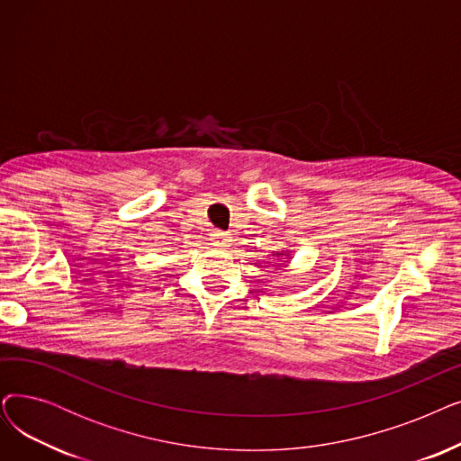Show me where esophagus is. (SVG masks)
<instances>
[{
	"label": "esophagus",
	"mask_w": 461,
	"mask_h": 461,
	"mask_svg": "<svg viewBox=\"0 0 461 461\" xmlns=\"http://www.w3.org/2000/svg\"><path fill=\"white\" fill-rule=\"evenodd\" d=\"M230 241H231V239H230L226 233H222V231H212V233H211V243H212L216 249L228 247Z\"/></svg>",
	"instance_id": "obj_1"
}]
</instances>
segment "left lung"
Segmentation results:
<instances>
[{
  "label": "left lung",
  "mask_w": 461,
  "mask_h": 461,
  "mask_svg": "<svg viewBox=\"0 0 461 461\" xmlns=\"http://www.w3.org/2000/svg\"><path fill=\"white\" fill-rule=\"evenodd\" d=\"M280 256H288V250L286 252H276V258H280Z\"/></svg>",
  "instance_id": "8db88e82"
}]
</instances>
